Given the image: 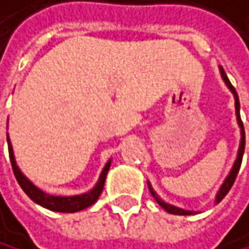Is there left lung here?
Returning <instances> with one entry per match:
<instances>
[{"instance_id":"8db88e82","label":"left lung","mask_w":249,"mask_h":249,"mask_svg":"<svg viewBox=\"0 0 249 249\" xmlns=\"http://www.w3.org/2000/svg\"><path fill=\"white\" fill-rule=\"evenodd\" d=\"M219 71H221V77L222 80L225 82L227 85V88L231 91V94H233V97H234V108H236V118H237V124L240 127V144H239V150H237V157H236V161H234V164L233 167H231L230 173L227 175V178L224 179L222 185H221V189H219V192L216 193V199H214V204H219L221 202L224 197L227 196V193L230 192V189L233 187V184L236 181V177H237V173H239V169H240V164H242V157H244V152H245V131H244V123H242L240 120V103H239V97H237V92L234 89V87L231 85V82L228 80L227 74H225V71L222 67H219ZM147 185H149V192L152 193V196L155 197V201L164 208V210L167 213H172V214H182V216H187V214H195V212L192 210H184V208H179V207H175V205H170L167 202H164L161 199V197L155 193V190L152 189V185L150 182L147 181Z\"/></svg>"}]
</instances>
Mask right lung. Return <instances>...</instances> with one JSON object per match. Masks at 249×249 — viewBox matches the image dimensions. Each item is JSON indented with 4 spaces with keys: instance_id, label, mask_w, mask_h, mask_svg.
I'll list each match as a JSON object with an SVG mask.
<instances>
[{
    "instance_id": "add662e5",
    "label": "right lung",
    "mask_w": 249,
    "mask_h": 249,
    "mask_svg": "<svg viewBox=\"0 0 249 249\" xmlns=\"http://www.w3.org/2000/svg\"><path fill=\"white\" fill-rule=\"evenodd\" d=\"M7 144H9V155H10V162H12V167H13V173L16 177V181L21 185V189L25 192V195L30 197V199L39 205H42L45 208L52 212H60V213H76L80 212L83 208H88L89 205H92L95 201L99 199V196L103 190V185H105V179H106V175H108V170L111 167V160L106 162L99 181L95 182L94 187L87 192V193H82V195H72V196H56V195H48L44 190H41L39 187L28 179L25 175L21 172V169L16 164V160H15V154H13V147L10 143V138L7 135Z\"/></svg>"
}]
</instances>
